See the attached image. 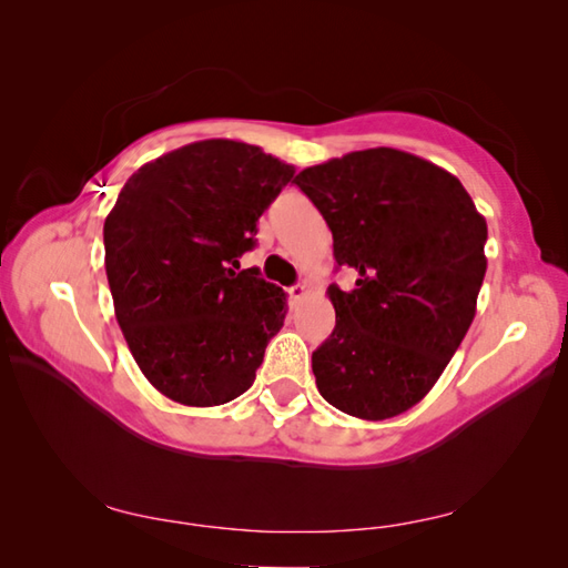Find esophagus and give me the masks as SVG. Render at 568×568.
Here are the masks:
<instances>
[{
	"mask_svg": "<svg viewBox=\"0 0 568 568\" xmlns=\"http://www.w3.org/2000/svg\"><path fill=\"white\" fill-rule=\"evenodd\" d=\"M305 294H307V288L303 284H296V286L288 288V301L296 305V303H301L305 298Z\"/></svg>",
	"mask_w": 568,
	"mask_h": 568,
	"instance_id": "34e87169",
	"label": "esophagus"
}]
</instances>
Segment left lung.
I'll return each instance as SVG.
<instances>
[{"label":"left lung","instance_id":"left-lung-1","mask_svg":"<svg viewBox=\"0 0 568 568\" xmlns=\"http://www.w3.org/2000/svg\"><path fill=\"white\" fill-rule=\"evenodd\" d=\"M334 236L355 288H326L336 326L313 353L322 398L382 422L434 388L467 336L486 277V217L448 170L390 146L353 151L294 180Z\"/></svg>","mask_w":568,"mask_h":568}]
</instances>
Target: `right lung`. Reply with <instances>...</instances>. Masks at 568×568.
Masks as SVG:
<instances>
[{"label":"right lung","mask_w":568,"mask_h":568,"mask_svg":"<svg viewBox=\"0 0 568 568\" xmlns=\"http://www.w3.org/2000/svg\"><path fill=\"white\" fill-rule=\"evenodd\" d=\"M296 168L261 146L203 140L142 165L104 222L115 320L149 384L189 407L251 388L286 294L236 272L255 222Z\"/></svg>","instance_id":"right-lung-1"}]
</instances>
